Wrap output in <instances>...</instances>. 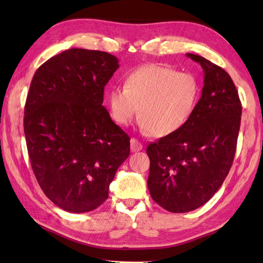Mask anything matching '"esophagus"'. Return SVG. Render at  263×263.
I'll return each instance as SVG.
<instances>
[{
    "instance_id": "1",
    "label": "esophagus",
    "mask_w": 263,
    "mask_h": 263,
    "mask_svg": "<svg viewBox=\"0 0 263 263\" xmlns=\"http://www.w3.org/2000/svg\"><path fill=\"white\" fill-rule=\"evenodd\" d=\"M130 142H131V152H140V150H142L143 146L137 140V139L132 138Z\"/></svg>"
}]
</instances>
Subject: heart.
I'll return each mask as SVG.
<instances>
[{
    "label": "heart",
    "instance_id": "obj_1",
    "mask_svg": "<svg viewBox=\"0 0 263 263\" xmlns=\"http://www.w3.org/2000/svg\"><path fill=\"white\" fill-rule=\"evenodd\" d=\"M199 93V82L193 74L148 64L131 72L124 87L111 88L107 104L117 124L128 125L139 114L144 132L164 137L185 125L198 104Z\"/></svg>",
    "mask_w": 263,
    "mask_h": 263
}]
</instances>
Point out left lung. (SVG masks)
<instances>
[{
	"label": "left lung",
	"instance_id": "obj_1",
	"mask_svg": "<svg viewBox=\"0 0 263 263\" xmlns=\"http://www.w3.org/2000/svg\"><path fill=\"white\" fill-rule=\"evenodd\" d=\"M186 57L203 70L201 97L185 125L147 148L150 195L175 214L203 205L224 183L235 156L242 115L230 74L200 55Z\"/></svg>",
	"mask_w": 263,
	"mask_h": 263
}]
</instances>
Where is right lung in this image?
<instances>
[{
    "label": "right lung",
    "instance_id": "1",
    "mask_svg": "<svg viewBox=\"0 0 263 263\" xmlns=\"http://www.w3.org/2000/svg\"><path fill=\"white\" fill-rule=\"evenodd\" d=\"M119 66L111 54L71 48L32 77L24 117L28 155L39 186L65 211L103 204L130 155V138L103 106L104 88Z\"/></svg>",
    "mask_w": 263,
    "mask_h": 263
}]
</instances>
